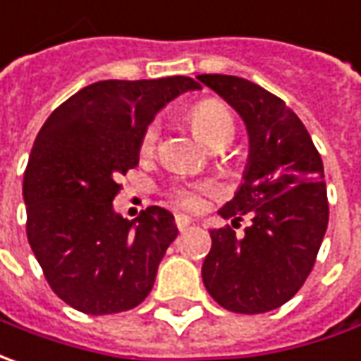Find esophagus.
Returning <instances> with one entry per match:
<instances>
[{"mask_svg": "<svg viewBox=\"0 0 361 361\" xmlns=\"http://www.w3.org/2000/svg\"><path fill=\"white\" fill-rule=\"evenodd\" d=\"M190 224H192V219L188 218V216H183V214H178V216H176V226H178V230L180 231L188 230Z\"/></svg>", "mask_w": 361, "mask_h": 361, "instance_id": "34e87169", "label": "esophagus"}]
</instances>
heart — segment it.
I'll return each instance as SVG.
<instances>
[{"instance_id": "obj_1", "label": "heart", "mask_w": 361, "mask_h": 361, "mask_svg": "<svg viewBox=\"0 0 361 361\" xmlns=\"http://www.w3.org/2000/svg\"><path fill=\"white\" fill-rule=\"evenodd\" d=\"M190 121H192L193 131L202 137V142L207 143L209 147L216 145H230L233 140V116L230 107L219 99H202L190 109ZM159 135V123L154 121L149 123L142 133L140 140V154L149 156L154 154ZM212 192V185L207 183H193V185H173L169 190V200L180 207L185 209H197L204 197Z\"/></svg>"}]
</instances>
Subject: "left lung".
Wrapping results in <instances>:
<instances>
[{
  "label": "left lung",
  "instance_id": "obj_1",
  "mask_svg": "<svg viewBox=\"0 0 361 361\" xmlns=\"http://www.w3.org/2000/svg\"><path fill=\"white\" fill-rule=\"evenodd\" d=\"M197 80L221 95L245 121L250 159L242 188L219 209L238 226L212 230L202 266L205 290L235 314H264L292 300L307 280L328 230L324 164L302 119L254 81L204 73Z\"/></svg>",
  "mask_w": 361,
  "mask_h": 361
}]
</instances>
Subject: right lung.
Here are the masks:
<instances>
[{
  "label": "right lung",
  "mask_w": 361,
  "mask_h": 361,
  "mask_svg": "<svg viewBox=\"0 0 361 361\" xmlns=\"http://www.w3.org/2000/svg\"><path fill=\"white\" fill-rule=\"evenodd\" d=\"M200 87L185 75L97 81L56 107L37 133L23 173L27 242L49 288L73 310L128 312L152 292L178 228L157 205L135 221L116 214V180L137 166L157 111Z\"/></svg>",
  "instance_id": "obj_1"
}]
</instances>
